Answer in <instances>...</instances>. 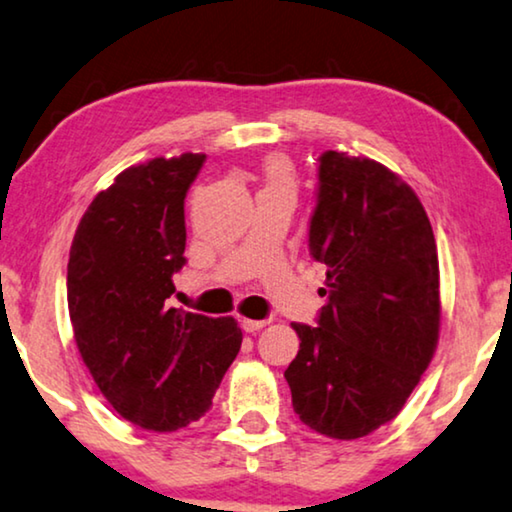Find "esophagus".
<instances>
[{
  "label": "esophagus",
  "mask_w": 512,
  "mask_h": 512,
  "mask_svg": "<svg viewBox=\"0 0 512 512\" xmlns=\"http://www.w3.org/2000/svg\"><path fill=\"white\" fill-rule=\"evenodd\" d=\"M241 327H243V331H248V334H257L259 329L266 327V320H248V318H243L241 320Z\"/></svg>",
  "instance_id": "1"
}]
</instances>
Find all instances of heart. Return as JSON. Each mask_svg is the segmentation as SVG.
Returning a JSON list of instances; mask_svg holds the SVG:
<instances>
[{
    "label": "heart",
    "instance_id": "b5f03b06",
    "mask_svg": "<svg viewBox=\"0 0 512 512\" xmlns=\"http://www.w3.org/2000/svg\"><path fill=\"white\" fill-rule=\"evenodd\" d=\"M264 178H266V187H273V185L292 187V164L280 155L269 157L264 164Z\"/></svg>",
    "mask_w": 512,
    "mask_h": 512
}]
</instances>
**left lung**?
<instances>
[{
  "instance_id": "obj_1",
  "label": "left lung",
  "mask_w": 512,
  "mask_h": 512,
  "mask_svg": "<svg viewBox=\"0 0 512 512\" xmlns=\"http://www.w3.org/2000/svg\"><path fill=\"white\" fill-rule=\"evenodd\" d=\"M308 248L327 266L318 327L292 322L285 380L308 427L338 441L394 420L436 352L438 253L417 194L369 157L327 150Z\"/></svg>"
}]
</instances>
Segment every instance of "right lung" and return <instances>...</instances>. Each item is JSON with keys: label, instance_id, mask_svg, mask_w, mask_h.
I'll use <instances>...</instances> for the list:
<instances>
[{"label": "right lung", "instance_id": "1", "mask_svg": "<svg viewBox=\"0 0 512 512\" xmlns=\"http://www.w3.org/2000/svg\"><path fill=\"white\" fill-rule=\"evenodd\" d=\"M204 160L155 157L122 171L92 199L69 253L78 352L106 401L150 431L199 420L243 341L234 318L167 301L185 264V194Z\"/></svg>", "mask_w": 512, "mask_h": 512}]
</instances>
